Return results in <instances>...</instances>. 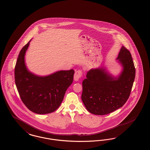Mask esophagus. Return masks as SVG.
I'll list each match as a JSON object with an SVG mask.
<instances>
[{"label": "esophagus", "instance_id": "34e87169", "mask_svg": "<svg viewBox=\"0 0 150 150\" xmlns=\"http://www.w3.org/2000/svg\"><path fill=\"white\" fill-rule=\"evenodd\" d=\"M82 75V73L81 70L76 71L75 73V74H74V80L76 81H78L81 77Z\"/></svg>", "mask_w": 150, "mask_h": 150}]
</instances>
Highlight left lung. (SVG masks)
<instances>
[{"mask_svg":"<svg viewBox=\"0 0 150 150\" xmlns=\"http://www.w3.org/2000/svg\"><path fill=\"white\" fill-rule=\"evenodd\" d=\"M117 59L123 67L118 77H113L105 68L91 69L82 81V100L91 113H112L122 107L130 96L135 77L132 55L122 46Z\"/></svg>","mask_w":150,"mask_h":150,"instance_id":"left-lung-1","label":"left lung"}]
</instances>
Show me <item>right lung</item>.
Here are the masks:
<instances>
[{
    "instance_id": "add662e5",
    "label": "right lung",
    "mask_w": 150,
    "mask_h": 150,
    "mask_svg": "<svg viewBox=\"0 0 150 150\" xmlns=\"http://www.w3.org/2000/svg\"><path fill=\"white\" fill-rule=\"evenodd\" d=\"M30 41L20 50L15 67V81L20 97L28 109L40 114L59 108L65 92L73 83L74 71L61 70L45 76L31 73L25 63Z\"/></svg>"
}]
</instances>
